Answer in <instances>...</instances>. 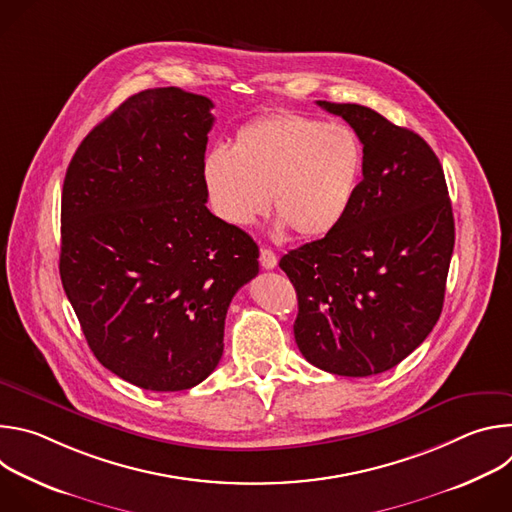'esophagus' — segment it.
Here are the masks:
<instances>
[{
	"label": "esophagus",
	"instance_id": "esophagus-1",
	"mask_svg": "<svg viewBox=\"0 0 512 512\" xmlns=\"http://www.w3.org/2000/svg\"><path fill=\"white\" fill-rule=\"evenodd\" d=\"M259 261H261V267H263V269H273V267L277 265V255H275L271 249L263 247L261 253H259Z\"/></svg>",
	"mask_w": 512,
	"mask_h": 512
}]
</instances>
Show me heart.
<instances>
[{"instance_id": "b5f03b06", "label": "heart", "mask_w": 512, "mask_h": 512, "mask_svg": "<svg viewBox=\"0 0 512 512\" xmlns=\"http://www.w3.org/2000/svg\"><path fill=\"white\" fill-rule=\"evenodd\" d=\"M214 212L235 227L253 225L269 208L277 229L302 239L336 231L350 212L364 172L362 141L344 123L277 111L245 123L233 148L216 145L204 158Z\"/></svg>"}]
</instances>
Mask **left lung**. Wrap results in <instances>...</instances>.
Listing matches in <instances>:
<instances>
[{
	"label": "left lung",
	"mask_w": 512,
	"mask_h": 512,
	"mask_svg": "<svg viewBox=\"0 0 512 512\" xmlns=\"http://www.w3.org/2000/svg\"><path fill=\"white\" fill-rule=\"evenodd\" d=\"M360 137L364 172L342 225L281 257L298 294L294 336L314 367L385 373L444 308L454 214L440 160L423 137L356 103L318 101Z\"/></svg>",
	"instance_id": "1"
}]
</instances>
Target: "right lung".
Instances as JSON below:
<instances>
[{
	"label": "right lung",
	"instance_id": "1",
	"mask_svg": "<svg viewBox=\"0 0 512 512\" xmlns=\"http://www.w3.org/2000/svg\"><path fill=\"white\" fill-rule=\"evenodd\" d=\"M212 101L141 91L72 156L60 206V279L97 360L148 391L202 383L223 356L233 296L259 247L206 208Z\"/></svg>",
	"mask_w": 512,
	"mask_h": 512
}]
</instances>
